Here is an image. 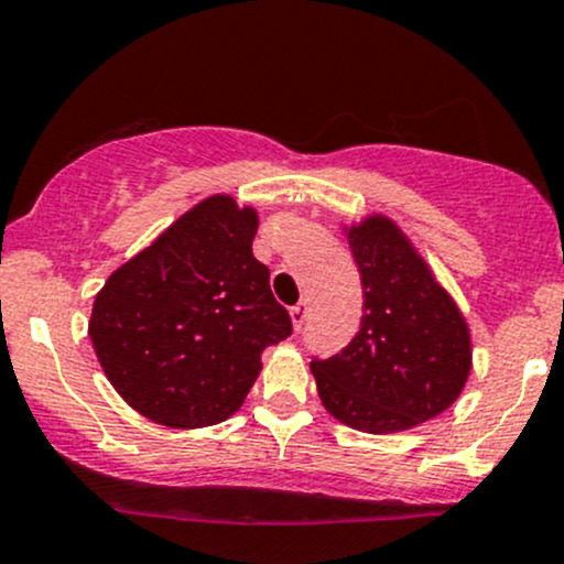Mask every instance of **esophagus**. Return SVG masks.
<instances>
[{"label":"esophagus","instance_id":"1","mask_svg":"<svg viewBox=\"0 0 564 564\" xmlns=\"http://www.w3.org/2000/svg\"><path fill=\"white\" fill-rule=\"evenodd\" d=\"M289 315H292L294 329L300 332V329H302V324H305V318H307V305H305V302H300V305H294L292 311H289Z\"/></svg>","mask_w":564,"mask_h":564}]
</instances>
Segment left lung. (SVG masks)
Listing matches in <instances>:
<instances>
[{
  "label": "left lung",
  "instance_id": "obj_1",
  "mask_svg": "<svg viewBox=\"0 0 564 564\" xmlns=\"http://www.w3.org/2000/svg\"><path fill=\"white\" fill-rule=\"evenodd\" d=\"M361 272V329L348 348L311 364L321 404L367 433L410 431L455 404L471 375V332L393 219L345 227Z\"/></svg>",
  "mask_w": 564,
  "mask_h": 564
}]
</instances>
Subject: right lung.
Returning <instances> with one entry per match:
<instances>
[{"label":"right lung","mask_w":564,"mask_h":564,"mask_svg":"<svg viewBox=\"0 0 564 564\" xmlns=\"http://www.w3.org/2000/svg\"><path fill=\"white\" fill-rule=\"evenodd\" d=\"M259 216L212 195L128 259L93 302L88 334L115 391L169 429H206L240 410L262 350L292 334L251 253Z\"/></svg>","instance_id":"obj_1"}]
</instances>
